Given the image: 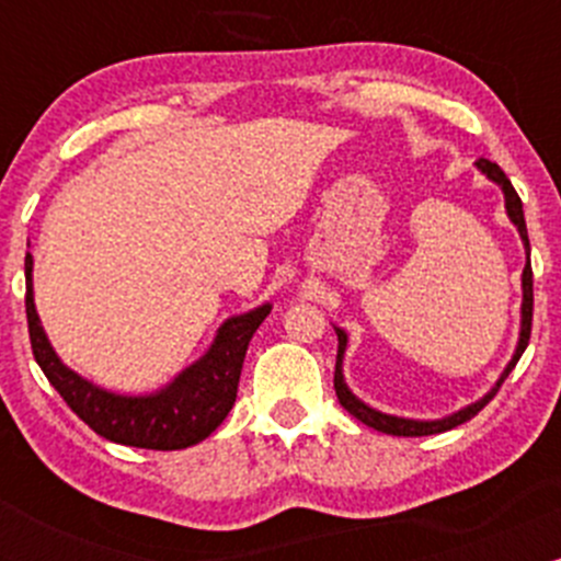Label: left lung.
<instances>
[{
	"label": "left lung",
	"mask_w": 561,
	"mask_h": 561,
	"mask_svg": "<svg viewBox=\"0 0 561 561\" xmlns=\"http://www.w3.org/2000/svg\"><path fill=\"white\" fill-rule=\"evenodd\" d=\"M478 165L480 173L489 175L494 184L502 186V192H505V208H507V217H511V222L518 228V236H522L524 241V249H526V265H524V276H522V287H524V304H522V333H518V344H516V353H513L511 364L505 366V371H502V377L496 380V386L489 390V393L483 396L480 401H474V404L463 407V410L454 412V415L448 417H439V421H412V417H399V415H386V412L375 410V407L364 404V401L358 399V396L353 393V390L347 388V382H344V375H342V360H344V350H347V333L342 331V328L333 325V331H336L339 336V353H336V371H333V388H336V396H339V404L344 407V410L350 412L353 417H358L360 423H366V426L377 428V432L382 434H393V437H428V434H439V432H450V428L461 426V423H467L469 417L478 415L480 410H483L485 404H489L491 399L496 396V390H500L502 382L507 380V375L513 371V366L518 364V358L524 355L526 344H529V333H531V263H529V236H526V222H524V206H522V197H518V192L513 190L511 179H507L505 171H502L496 162H489V160H478L474 162Z\"/></svg>",
	"instance_id": "obj_1"
}]
</instances>
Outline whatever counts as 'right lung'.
I'll return each instance as SVG.
<instances>
[{
  "label": "right lung",
  "instance_id": "obj_1",
  "mask_svg": "<svg viewBox=\"0 0 561 561\" xmlns=\"http://www.w3.org/2000/svg\"><path fill=\"white\" fill-rule=\"evenodd\" d=\"M24 268L26 322H30L32 353H35L37 366L48 377L50 386L59 390L67 407L100 437L129 445V448L181 450L203 443L233 410L247 347L260 322L268 317L271 304L225 320L208 353L186 366L165 388L146 396H124L83 380L81 375L61 364L39 325L30 252H26Z\"/></svg>",
  "mask_w": 561,
  "mask_h": 561
}]
</instances>
